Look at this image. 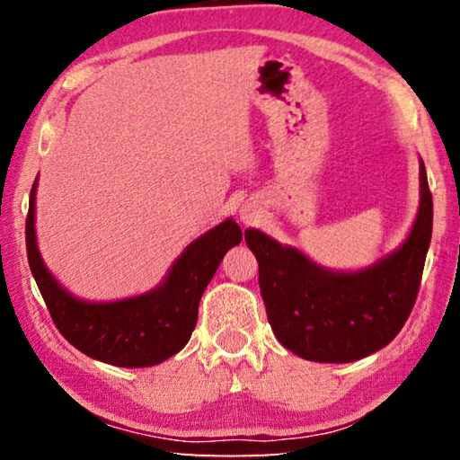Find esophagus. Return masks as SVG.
I'll return each mask as SVG.
<instances>
[{"label": "esophagus", "mask_w": 460, "mask_h": 460, "mask_svg": "<svg viewBox=\"0 0 460 460\" xmlns=\"http://www.w3.org/2000/svg\"><path fill=\"white\" fill-rule=\"evenodd\" d=\"M241 219H243V223H253L255 219H258V211H253V208H241Z\"/></svg>", "instance_id": "obj_1"}]
</instances>
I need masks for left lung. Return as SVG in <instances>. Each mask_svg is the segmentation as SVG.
<instances>
[{"label":"left lung","mask_w":460,"mask_h":460,"mask_svg":"<svg viewBox=\"0 0 460 460\" xmlns=\"http://www.w3.org/2000/svg\"><path fill=\"white\" fill-rule=\"evenodd\" d=\"M432 237V192L420 160V207L400 249L361 271H331L258 229L245 241L260 263L271 331L294 355L351 363L395 339L414 308Z\"/></svg>","instance_id":"8db88e82"}]
</instances>
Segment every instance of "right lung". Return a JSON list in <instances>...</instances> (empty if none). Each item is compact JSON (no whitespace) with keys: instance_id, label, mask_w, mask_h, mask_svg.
<instances>
[{"instance_id":"right-lung-1","label":"right lung","mask_w":460,"mask_h":460,"mask_svg":"<svg viewBox=\"0 0 460 460\" xmlns=\"http://www.w3.org/2000/svg\"><path fill=\"white\" fill-rule=\"evenodd\" d=\"M36 184L38 178L26 217L28 263L62 337L91 359L118 367H152L181 351L197 326L202 292L223 255L241 241L239 225L227 219L192 241L154 290L126 300L87 302L66 292L40 258L34 229Z\"/></svg>"}]
</instances>
